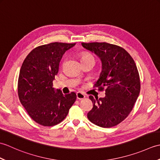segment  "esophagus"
I'll use <instances>...</instances> for the list:
<instances>
[{"mask_svg":"<svg viewBox=\"0 0 160 160\" xmlns=\"http://www.w3.org/2000/svg\"><path fill=\"white\" fill-rule=\"evenodd\" d=\"M76 98H77V99H78V100H82V99H84V98H85V96H84V95L82 93L77 92Z\"/></svg>","mask_w":160,"mask_h":160,"instance_id":"34e87169","label":"esophagus"}]
</instances>
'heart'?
Masks as SVG:
<instances>
[{
  "instance_id": "heart-1",
  "label": "heart",
  "mask_w": 160,
  "mask_h": 160,
  "mask_svg": "<svg viewBox=\"0 0 160 160\" xmlns=\"http://www.w3.org/2000/svg\"><path fill=\"white\" fill-rule=\"evenodd\" d=\"M80 58L82 62H84V61L86 60H94V57L91 55V53H82L80 55Z\"/></svg>"
}]
</instances>
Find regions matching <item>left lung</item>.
I'll use <instances>...</instances> for the list:
<instances>
[{"mask_svg":"<svg viewBox=\"0 0 160 160\" xmlns=\"http://www.w3.org/2000/svg\"><path fill=\"white\" fill-rule=\"evenodd\" d=\"M99 56L102 71L93 87L105 91L104 98L90 96L93 108L87 113L97 126L110 128L120 124L133 108L140 91V75L134 60L122 47L107 42H82Z\"/></svg>","mask_w":160,"mask_h":160,"instance_id":"obj_1","label":"left lung"}]
</instances>
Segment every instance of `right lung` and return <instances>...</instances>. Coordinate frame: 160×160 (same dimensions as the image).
<instances>
[{
	"label": "right lung",
	"instance_id": "add662e5",
	"mask_svg": "<svg viewBox=\"0 0 160 160\" xmlns=\"http://www.w3.org/2000/svg\"><path fill=\"white\" fill-rule=\"evenodd\" d=\"M76 43L52 42L33 49L20 68L18 95L20 103L33 121L45 127L62 122L76 100V94L54 90L53 80L63 54Z\"/></svg>",
	"mask_w": 160,
	"mask_h": 160
}]
</instances>
